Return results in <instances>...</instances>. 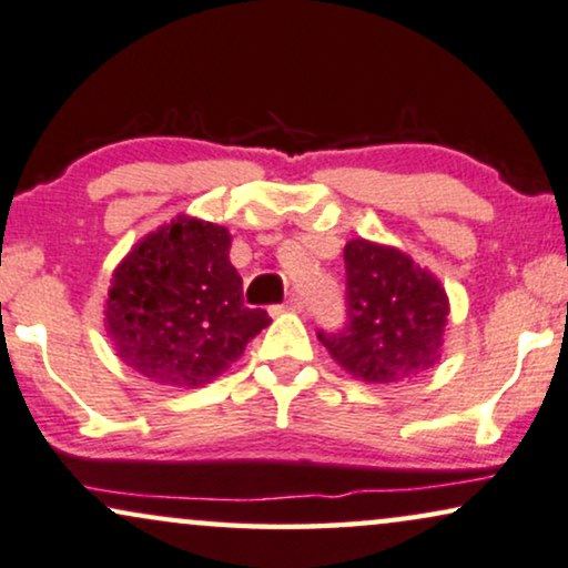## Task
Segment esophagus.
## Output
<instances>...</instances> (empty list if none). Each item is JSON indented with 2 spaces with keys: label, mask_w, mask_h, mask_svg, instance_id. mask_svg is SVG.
<instances>
[{
  "label": "esophagus",
  "mask_w": 568,
  "mask_h": 568,
  "mask_svg": "<svg viewBox=\"0 0 568 568\" xmlns=\"http://www.w3.org/2000/svg\"><path fill=\"white\" fill-rule=\"evenodd\" d=\"M283 308H288V312H301V308H304V301H301L298 296H291L288 301H285V306H280V308H272V314L283 312Z\"/></svg>",
  "instance_id": "esophagus-1"
}]
</instances>
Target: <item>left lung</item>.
Segmentation results:
<instances>
[{"label":"left lung","instance_id":"left-lung-1","mask_svg":"<svg viewBox=\"0 0 568 568\" xmlns=\"http://www.w3.org/2000/svg\"><path fill=\"white\" fill-rule=\"evenodd\" d=\"M346 260L348 327L317 333L333 362L369 385H398L440 364L448 293L433 272L387 243L351 239Z\"/></svg>","mask_w":568,"mask_h":568}]
</instances>
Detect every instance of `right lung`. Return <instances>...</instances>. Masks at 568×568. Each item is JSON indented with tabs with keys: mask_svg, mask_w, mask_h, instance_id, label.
I'll list each match as a JSON object with an SVG mask.
<instances>
[{
	"mask_svg": "<svg viewBox=\"0 0 568 568\" xmlns=\"http://www.w3.org/2000/svg\"><path fill=\"white\" fill-rule=\"evenodd\" d=\"M231 243L217 222L178 214L128 251L104 304L120 362L170 387H201L239 362L272 320L243 306Z\"/></svg>",
	"mask_w": 568,
	"mask_h": 568,
	"instance_id": "right-lung-1",
	"label": "right lung"
}]
</instances>
